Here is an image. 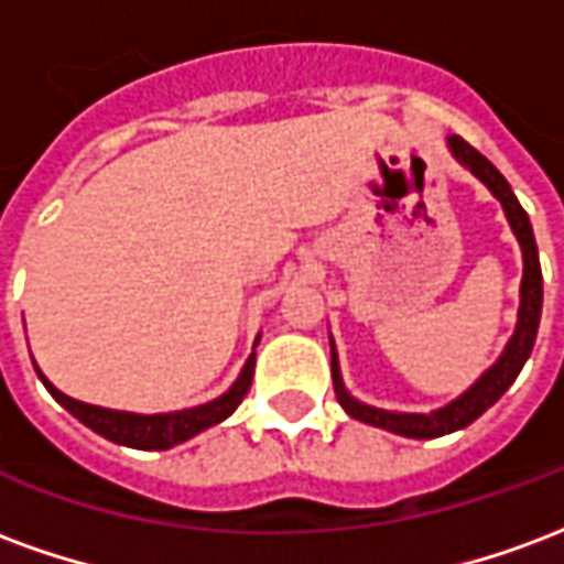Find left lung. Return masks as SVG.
Segmentation results:
<instances>
[{"mask_svg": "<svg viewBox=\"0 0 564 564\" xmlns=\"http://www.w3.org/2000/svg\"><path fill=\"white\" fill-rule=\"evenodd\" d=\"M449 150L453 156L471 169L480 181H484L492 196L501 202V208L508 214L513 232L520 238L522 247V262H525V271H522V290H520V323H517V332L510 338L508 350L501 354L496 366L486 371L484 378L474 383L471 390L459 395L456 402L441 408L435 414H392V411H380V408H368V404L356 402L347 395L341 383V371H338V359H335V350H332V383H335V395L347 414L354 420H362L368 425H378V429H387V432H395V435L404 437H441L447 432H456V429H465L468 423H474L477 416L484 414L486 408L505 395L510 383L517 380V375L525 366V359L532 354L534 335H538V319H541V302H544V283H541V262H538V245H534L532 223H529V214L522 210V205L513 196V189L505 181V174L498 172L492 162L486 160L480 150H474L471 144L459 135L449 139Z\"/></svg>", "mask_w": 564, "mask_h": 564, "instance_id": "1", "label": "left lung"}]
</instances>
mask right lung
<instances>
[{"label": "right lung", "instance_id": "right-lung-1", "mask_svg": "<svg viewBox=\"0 0 564 564\" xmlns=\"http://www.w3.org/2000/svg\"><path fill=\"white\" fill-rule=\"evenodd\" d=\"M253 366H257V354H250L245 371H241V378L235 380L232 390L226 392V395H220V399L202 404V408L177 411V414L153 416L123 414V411H108V408H96V404L75 402V399H68V395H63V392L56 390L51 380H44L42 375H39V378H42V383L47 387V392L54 395L56 402L63 404L72 416H78L80 423L90 425L96 435L108 437V441H115V444H123V447L169 449L232 414L235 408L241 404V399L247 395V390H250V383H253Z\"/></svg>", "mask_w": 564, "mask_h": 564}]
</instances>
